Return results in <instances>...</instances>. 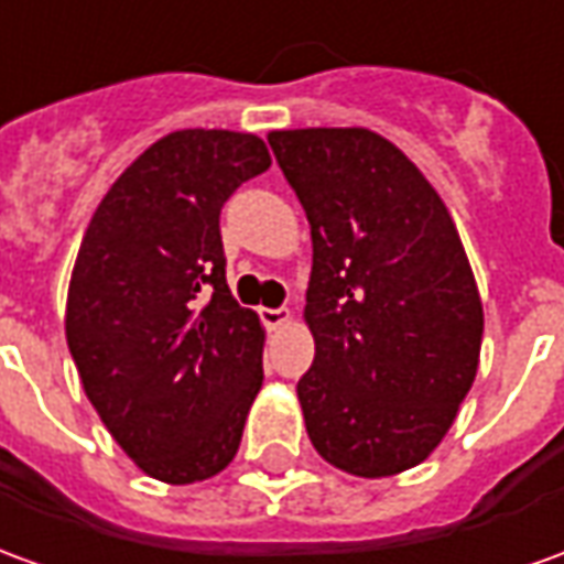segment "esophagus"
I'll use <instances>...</instances> for the list:
<instances>
[{"label":"esophagus","instance_id":"esophagus-1","mask_svg":"<svg viewBox=\"0 0 564 564\" xmlns=\"http://www.w3.org/2000/svg\"><path fill=\"white\" fill-rule=\"evenodd\" d=\"M259 321L265 329H281L283 323L290 321V308H259Z\"/></svg>","mask_w":564,"mask_h":564}]
</instances>
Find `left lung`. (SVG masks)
Masks as SVG:
<instances>
[{
  "label": "left lung",
  "mask_w": 564,
  "mask_h": 564,
  "mask_svg": "<svg viewBox=\"0 0 564 564\" xmlns=\"http://www.w3.org/2000/svg\"><path fill=\"white\" fill-rule=\"evenodd\" d=\"M269 145L311 226L299 403L345 474L393 476L446 436L479 366L482 302L446 204L384 137L274 131Z\"/></svg>",
  "instance_id": "obj_1"
}]
</instances>
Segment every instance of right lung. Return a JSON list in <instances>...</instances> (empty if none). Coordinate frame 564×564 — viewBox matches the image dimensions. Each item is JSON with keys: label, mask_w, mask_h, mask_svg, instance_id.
Here are the masks:
<instances>
[{"label": "right lung", "mask_w": 564, "mask_h": 564, "mask_svg": "<svg viewBox=\"0 0 564 564\" xmlns=\"http://www.w3.org/2000/svg\"><path fill=\"white\" fill-rule=\"evenodd\" d=\"M269 164L253 133H167L118 176L78 247L69 354L118 446L171 486L228 467L262 388L265 336L228 290L219 214Z\"/></svg>", "instance_id": "1"}]
</instances>
